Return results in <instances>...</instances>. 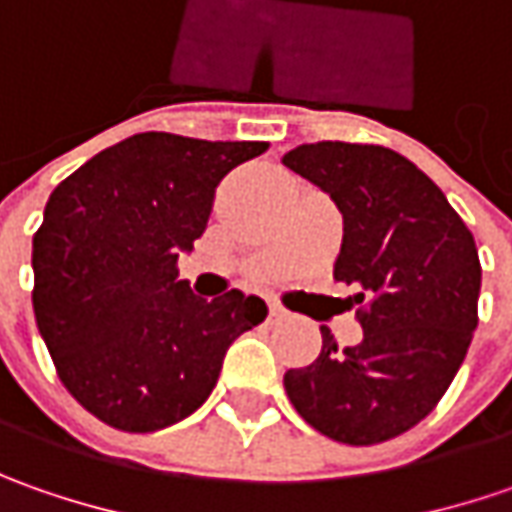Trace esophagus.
I'll return each mask as SVG.
<instances>
[{"label":"esophagus","instance_id":"1","mask_svg":"<svg viewBox=\"0 0 512 512\" xmlns=\"http://www.w3.org/2000/svg\"><path fill=\"white\" fill-rule=\"evenodd\" d=\"M285 307L279 305H270V310H267V322H282L285 319Z\"/></svg>","mask_w":512,"mask_h":512}]
</instances>
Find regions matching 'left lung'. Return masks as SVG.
Wrapping results in <instances>:
<instances>
[{
	"mask_svg": "<svg viewBox=\"0 0 512 512\" xmlns=\"http://www.w3.org/2000/svg\"><path fill=\"white\" fill-rule=\"evenodd\" d=\"M282 162L342 210L333 279L359 287L364 330L362 342L339 347L322 327L319 359L285 373L287 399L333 442L396 439L439 404L473 342L482 290L473 233L396 150L316 142Z\"/></svg>",
	"mask_w": 512,
	"mask_h": 512,
	"instance_id": "left-lung-1",
	"label": "left lung"
}]
</instances>
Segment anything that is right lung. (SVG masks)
I'll use <instances>...</instances> for the list:
<instances>
[{
  "instance_id": "1",
  "label": "right lung",
  "mask_w": 512,
  "mask_h": 512,
  "mask_svg": "<svg viewBox=\"0 0 512 512\" xmlns=\"http://www.w3.org/2000/svg\"><path fill=\"white\" fill-rule=\"evenodd\" d=\"M265 150L150 130L50 193L33 233V313L62 384L99 422L125 433L182 422L216 387L227 347L265 322L259 296L205 302L176 267L219 182Z\"/></svg>"
}]
</instances>
